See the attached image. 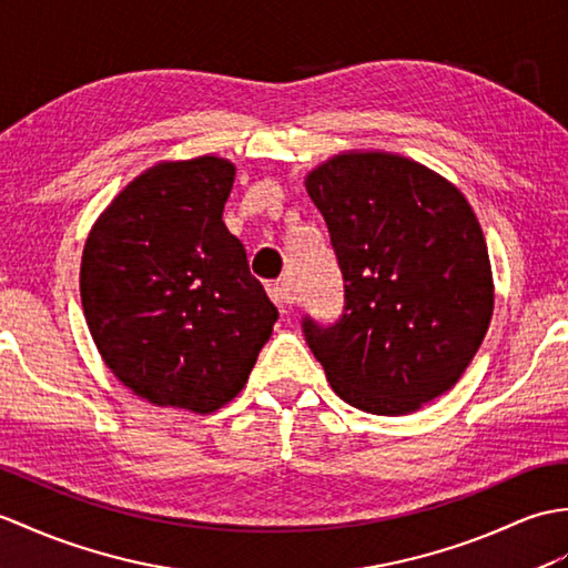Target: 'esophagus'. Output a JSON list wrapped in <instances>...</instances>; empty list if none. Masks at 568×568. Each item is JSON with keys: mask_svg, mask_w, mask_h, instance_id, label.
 I'll return each instance as SVG.
<instances>
[{"mask_svg": "<svg viewBox=\"0 0 568 568\" xmlns=\"http://www.w3.org/2000/svg\"><path fill=\"white\" fill-rule=\"evenodd\" d=\"M266 290H268V297L275 302V305H278L281 310H287V307H293L295 305V295L290 293L287 290V285L285 283H281V281H273V283H268L266 285Z\"/></svg>", "mask_w": 568, "mask_h": 568, "instance_id": "1", "label": "esophagus"}]
</instances>
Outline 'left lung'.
Listing matches in <instances>:
<instances>
[{"label":"left lung","instance_id":"obj_1","mask_svg":"<svg viewBox=\"0 0 568 568\" xmlns=\"http://www.w3.org/2000/svg\"><path fill=\"white\" fill-rule=\"evenodd\" d=\"M344 278L332 324L302 334L334 392L399 416L450 389L494 312L489 252L465 195L397 154H341L307 176Z\"/></svg>","mask_w":568,"mask_h":568}]
</instances>
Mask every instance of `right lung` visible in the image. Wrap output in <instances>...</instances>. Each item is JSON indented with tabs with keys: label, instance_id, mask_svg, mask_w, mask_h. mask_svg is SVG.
<instances>
[{
	"label": "right lung",
	"instance_id": "add662e5",
	"mask_svg": "<svg viewBox=\"0 0 568 568\" xmlns=\"http://www.w3.org/2000/svg\"><path fill=\"white\" fill-rule=\"evenodd\" d=\"M234 166L156 164L91 230L79 287L94 344L138 397L210 414L234 399L278 310L222 222Z\"/></svg>",
	"mask_w": 568,
	"mask_h": 568
}]
</instances>
